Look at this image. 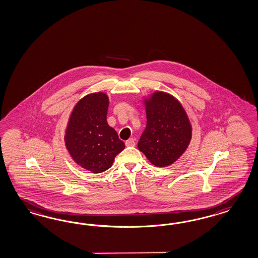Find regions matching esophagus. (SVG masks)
Instances as JSON below:
<instances>
[{"label": "esophagus", "mask_w": 258, "mask_h": 258, "mask_svg": "<svg viewBox=\"0 0 258 258\" xmlns=\"http://www.w3.org/2000/svg\"><path fill=\"white\" fill-rule=\"evenodd\" d=\"M125 146L126 147H134L135 146V140L133 138H131V139L125 141Z\"/></svg>", "instance_id": "1"}]
</instances>
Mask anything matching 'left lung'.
Here are the masks:
<instances>
[{"instance_id": "1", "label": "left lung", "mask_w": 258, "mask_h": 258, "mask_svg": "<svg viewBox=\"0 0 258 258\" xmlns=\"http://www.w3.org/2000/svg\"><path fill=\"white\" fill-rule=\"evenodd\" d=\"M144 102L147 126L138 149L155 166H168L187 149L192 125L180 101L171 94L157 91Z\"/></svg>"}]
</instances>
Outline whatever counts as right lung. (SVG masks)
Returning a JSON list of instances; mask_svg holds the SVG:
<instances>
[{"instance_id": "1", "label": "right lung", "mask_w": 258, "mask_h": 258, "mask_svg": "<svg viewBox=\"0 0 258 258\" xmlns=\"http://www.w3.org/2000/svg\"><path fill=\"white\" fill-rule=\"evenodd\" d=\"M109 103L104 93L87 94L74 107L65 132V146L73 160L93 173L108 170L125 149L107 122Z\"/></svg>"}]
</instances>
